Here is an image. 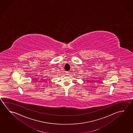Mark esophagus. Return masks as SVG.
I'll use <instances>...</instances> for the list:
<instances>
[{
    "mask_svg": "<svg viewBox=\"0 0 133 133\" xmlns=\"http://www.w3.org/2000/svg\"><path fill=\"white\" fill-rule=\"evenodd\" d=\"M69 74H70V72H66V75H69Z\"/></svg>",
    "mask_w": 133,
    "mask_h": 133,
    "instance_id": "1",
    "label": "esophagus"
}]
</instances>
